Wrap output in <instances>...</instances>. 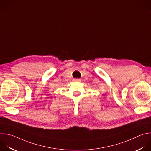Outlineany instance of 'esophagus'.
Segmentation results:
<instances>
[{"mask_svg":"<svg viewBox=\"0 0 151 151\" xmlns=\"http://www.w3.org/2000/svg\"><path fill=\"white\" fill-rule=\"evenodd\" d=\"M73 82H81V79H73Z\"/></svg>","mask_w":151,"mask_h":151,"instance_id":"34e87169","label":"esophagus"}]
</instances>
